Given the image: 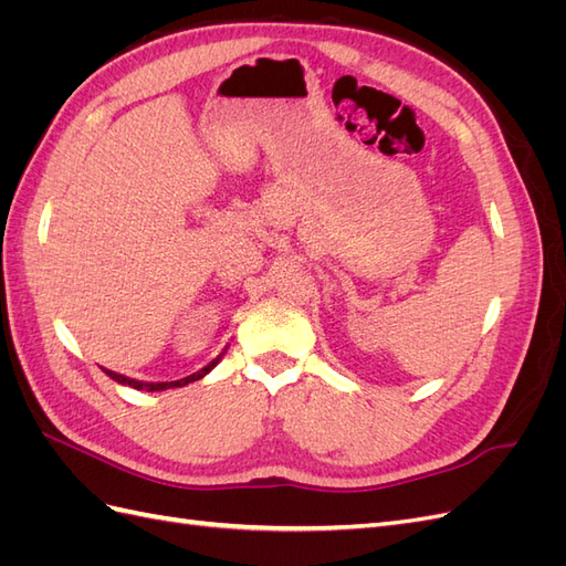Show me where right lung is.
<instances>
[{
	"label": "right lung",
	"mask_w": 566,
	"mask_h": 566,
	"mask_svg": "<svg viewBox=\"0 0 566 566\" xmlns=\"http://www.w3.org/2000/svg\"><path fill=\"white\" fill-rule=\"evenodd\" d=\"M227 354V349L221 352L217 358H212V361L205 366V368H200L198 373H193V375H186V378H181V380H172V382H144V380H134V378H127V375H119V373H113V370H106V375L111 380H115V382H119V385H127V387H132V389H146V391H165V389H175V387H184V385H188V382H196V380H200V378H205V375H208L219 361H221V356Z\"/></svg>",
	"instance_id": "obj_1"
}]
</instances>
